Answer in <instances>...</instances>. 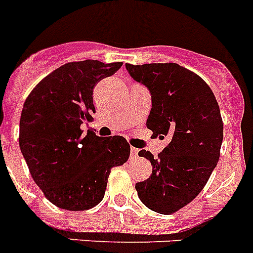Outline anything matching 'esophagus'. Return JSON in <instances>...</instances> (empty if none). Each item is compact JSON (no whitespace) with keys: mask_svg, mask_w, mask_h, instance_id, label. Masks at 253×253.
<instances>
[{"mask_svg":"<svg viewBox=\"0 0 253 253\" xmlns=\"http://www.w3.org/2000/svg\"><path fill=\"white\" fill-rule=\"evenodd\" d=\"M138 157V150L137 148H134V147H131L130 148V159H137Z\"/></svg>","mask_w":253,"mask_h":253,"instance_id":"1","label":"esophagus"}]
</instances>
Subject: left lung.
Instances as JSON below:
<instances>
[{"label": "left lung", "instance_id": "1", "mask_svg": "<svg viewBox=\"0 0 253 253\" xmlns=\"http://www.w3.org/2000/svg\"><path fill=\"white\" fill-rule=\"evenodd\" d=\"M130 77L150 90L147 128L168 147L150 160L152 174L135 184L138 197L159 213L169 215L197 197L216 168L223 143V120L212 90L202 78L180 65L125 64Z\"/></svg>", "mask_w": 253, "mask_h": 253}]
</instances>
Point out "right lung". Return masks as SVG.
Instances as JSON below:
<instances>
[{"label": "right lung", "mask_w": 253, "mask_h": 253, "mask_svg": "<svg viewBox=\"0 0 253 253\" xmlns=\"http://www.w3.org/2000/svg\"><path fill=\"white\" fill-rule=\"evenodd\" d=\"M123 62H69L37 84L23 106L19 146L32 178L60 209L83 211L102 201L114 166L126 163L130 146L81 129L94 112L93 88Z\"/></svg>", "instance_id": "1"}]
</instances>
